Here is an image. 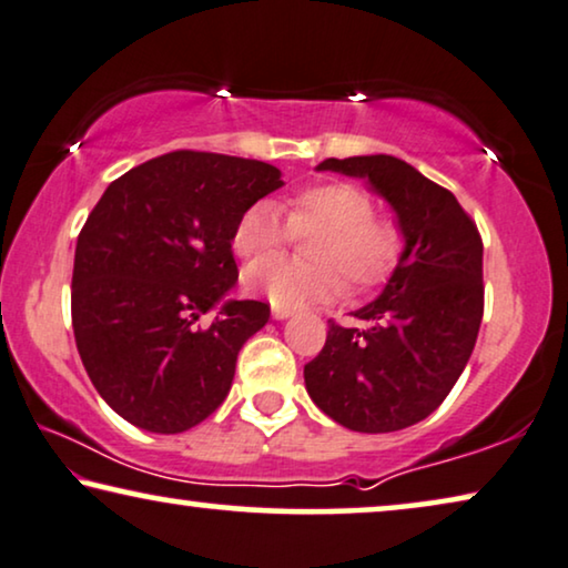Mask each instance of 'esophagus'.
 I'll return each instance as SVG.
<instances>
[{"mask_svg":"<svg viewBox=\"0 0 568 568\" xmlns=\"http://www.w3.org/2000/svg\"><path fill=\"white\" fill-rule=\"evenodd\" d=\"M293 316V308H281V306H273V318H277V322H283V318Z\"/></svg>","mask_w":568,"mask_h":568,"instance_id":"obj_1","label":"esophagus"}]
</instances>
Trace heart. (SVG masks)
I'll use <instances>...</instances> for the list:
<instances>
[{"instance_id":"1","label":"heart","mask_w":568,"mask_h":568,"mask_svg":"<svg viewBox=\"0 0 568 568\" xmlns=\"http://www.w3.org/2000/svg\"><path fill=\"white\" fill-rule=\"evenodd\" d=\"M287 221L270 201L239 215L231 246L246 262L280 251L292 234L316 233L307 247L314 263L257 262L244 287L281 308H303L337 298L342 276L355 291L381 285L402 257V231L375 215L373 197L353 182H316L287 197Z\"/></svg>"}]
</instances>
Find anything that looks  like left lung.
Masks as SVG:
<instances>
[{
  "label": "left lung",
  "mask_w": 568,
  "mask_h": 568,
  "mask_svg": "<svg viewBox=\"0 0 568 568\" xmlns=\"http://www.w3.org/2000/svg\"><path fill=\"white\" fill-rule=\"evenodd\" d=\"M318 170L367 180L394 207L404 252L383 293L329 322L324 349L303 367L326 417L355 433H396L429 417L474 353L484 316V244L450 190L388 154L324 159Z\"/></svg>",
  "instance_id": "obj_1"
}]
</instances>
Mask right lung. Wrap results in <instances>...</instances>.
<instances>
[{"instance_id":"right-lung-1","label":"right lung","mask_w":568,"mask_h":568,"mask_svg":"<svg viewBox=\"0 0 568 568\" xmlns=\"http://www.w3.org/2000/svg\"><path fill=\"white\" fill-rule=\"evenodd\" d=\"M277 187L273 164L182 149L110 182L87 215L71 324L87 375L125 422L178 435L223 404L270 306L226 301L207 329L195 322L236 285L239 215Z\"/></svg>"}]
</instances>
